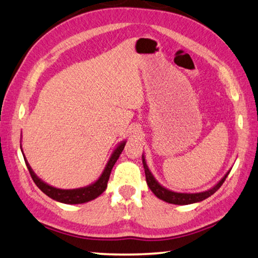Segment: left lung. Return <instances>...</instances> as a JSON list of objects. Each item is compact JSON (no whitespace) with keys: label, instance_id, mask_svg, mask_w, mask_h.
<instances>
[{"label":"left lung","instance_id":"1","mask_svg":"<svg viewBox=\"0 0 258 258\" xmlns=\"http://www.w3.org/2000/svg\"><path fill=\"white\" fill-rule=\"evenodd\" d=\"M143 164L145 168V175H146V182H147V185L149 188L152 189V192L160 200H163L167 203H172V205H178V206H184V205H191V203H197L206 200L207 198L211 197L213 193L217 192L219 187L222 185L225 179L227 178L228 174L230 171H228L225 176H223L219 182H218L215 186L207 189V191L199 192V193H181V192H174L172 189H168L164 187L163 185L156 181V178L154 177V175L150 172L147 163H146L145 156L143 155Z\"/></svg>","mask_w":258,"mask_h":258}]
</instances>
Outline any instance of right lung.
I'll return each instance as SVG.
<instances>
[{
    "label": "right lung",
    "instance_id": "1",
    "mask_svg": "<svg viewBox=\"0 0 258 258\" xmlns=\"http://www.w3.org/2000/svg\"><path fill=\"white\" fill-rule=\"evenodd\" d=\"M125 145V140L121 142L114 150L111 154V156L106 163L105 167L103 169V172L100 175V177L96 179L95 182H93L90 185L84 186V187H80V188H72V189H64V188H58V187H53L49 184H47L42 181L41 178H39L36 173L32 171V168L30 165H29L28 160L24 156L23 150L21 147V152L23 155L24 162H26L27 167L29 169V173H30L31 177L33 179V182L36 183V185L41 189V191L51 198L52 200H55L57 202H61V203H66V205H81V203H85L94 200V199L101 196L102 193L105 191L106 186H108V181L110 177L111 171H112V167L114 166V164L116 160H118L120 154L122 153V150L124 148Z\"/></svg>",
    "mask_w": 258,
    "mask_h": 258
}]
</instances>
